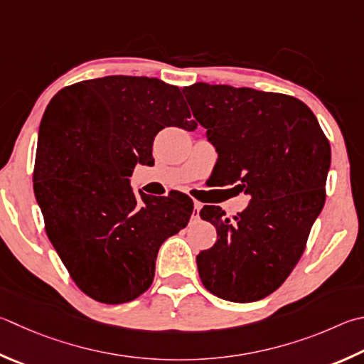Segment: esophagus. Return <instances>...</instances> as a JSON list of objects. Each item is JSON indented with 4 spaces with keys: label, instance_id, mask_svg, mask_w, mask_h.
<instances>
[{
    "label": "esophagus",
    "instance_id": "34e87169",
    "mask_svg": "<svg viewBox=\"0 0 364 364\" xmlns=\"http://www.w3.org/2000/svg\"><path fill=\"white\" fill-rule=\"evenodd\" d=\"M202 208V203L194 200V211H193V218H199V211Z\"/></svg>",
    "mask_w": 364,
    "mask_h": 364
}]
</instances>
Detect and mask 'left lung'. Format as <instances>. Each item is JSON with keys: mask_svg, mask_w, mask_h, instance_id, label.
<instances>
[{"mask_svg": "<svg viewBox=\"0 0 364 364\" xmlns=\"http://www.w3.org/2000/svg\"><path fill=\"white\" fill-rule=\"evenodd\" d=\"M183 94L216 148L223 184L237 183L251 197L232 221L216 205L200 210L218 232L215 245L197 255L200 280L221 299L259 301L306 250L326 199L331 146L315 114L291 95L205 82Z\"/></svg>", "mask_w": 364, "mask_h": 364, "instance_id": "8db88e82", "label": "left lung"}]
</instances>
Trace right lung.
Returning <instances> with one entry per match:
<instances>
[{
	"mask_svg": "<svg viewBox=\"0 0 364 364\" xmlns=\"http://www.w3.org/2000/svg\"><path fill=\"white\" fill-rule=\"evenodd\" d=\"M165 127L194 130L176 85L146 76H105L62 89L46 108L33 173L46 232L82 293L105 304L151 287L156 257L188 226L181 193L134 194L135 165H153Z\"/></svg>",
	"mask_w": 364,
	"mask_h": 364,
	"instance_id": "right-lung-1",
	"label": "right lung"
}]
</instances>
